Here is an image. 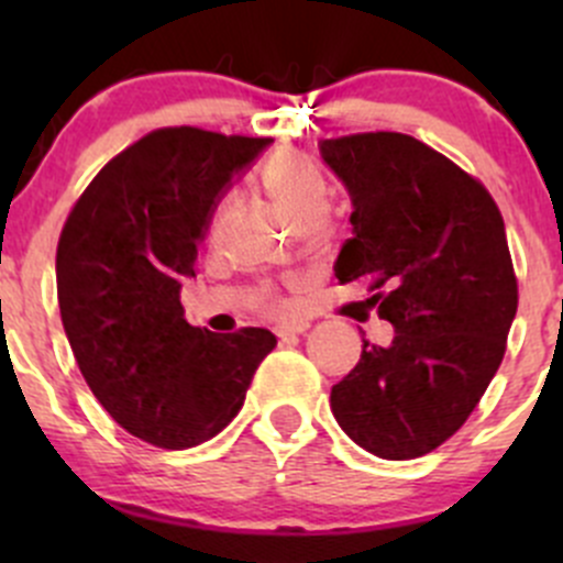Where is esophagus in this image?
<instances>
[{"label": "esophagus", "mask_w": 563, "mask_h": 563, "mask_svg": "<svg viewBox=\"0 0 563 563\" xmlns=\"http://www.w3.org/2000/svg\"><path fill=\"white\" fill-rule=\"evenodd\" d=\"M308 332V323H291V327H280L277 329V338H294V334H305Z\"/></svg>", "instance_id": "obj_1"}]
</instances>
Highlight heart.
<instances>
[{
  "label": "heart",
  "instance_id": "heart-1",
  "mask_svg": "<svg viewBox=\"0 0 563 563\" xmlns=\"http://www.w3.org/2000/svg\"><path fill=\"white\" fill-rule=\"evenodd\" d=\"M261 187L275 203H280L302 229L318 225L329 214L332 207V190H329L327 176L318 172L305 157H275L261 174ZM231 214V198H223L214 209L212 218V236L223 231L225 220ZM272 308H283V302L269 297Z\"/></svg>",
  "mask_w": 563,
  "mask_h": 563
}]
</instances>
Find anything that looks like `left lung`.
<instances>
[{
  "label": "left lung",
  "instance_id": "1",
  "mask_svg": "<svg viewBox=\"0 0 563 563\" xmlns=\"http://www.w3.org/2000/svg\"><path fill=\"white\" fill-rule=\"evenodd\" d=\"M321 157L354 201L334 275L365 277L395 327L387 349L365 340L329 406L362 450L422 457L463 428L507 351L518 277L504 218L476 176L413 135H340Z\"/></svg>",
  "mask_w": 563,
  "mask_h": 563
}]
</instances>
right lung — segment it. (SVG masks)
<instances>
[{
  "instance_id": "add662e5",
  "label": "right lung",
  "mask_w": 563,
  "mask_h": 563,
  "mask_svg": "<svg viewBox=\"0 0 563 563\" xmlns=\"http://www.w3.org/2000/svg\"><path fill=\"white\" fill-rule=\"evenodd\" d=\"M272 139L161 128L100 168L56 245V297L81 367L119 428L163 450L218 435L277 338L190 327L179 302L218 196Z\"/></svg>"
}]
</instances>
